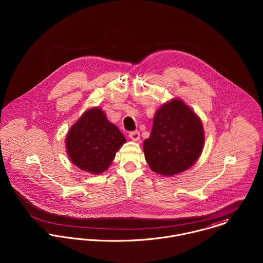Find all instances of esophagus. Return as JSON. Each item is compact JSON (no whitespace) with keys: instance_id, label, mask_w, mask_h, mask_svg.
Instances as JSON below:
<instances>
[{"instance_id":"obj_1","label":"esophagus","mask_w":263,"mask_h":263,"mask_svg":"<svg viewBox=\"0 0 263 263\" xmlns=\"http://www.w3.org/2000/svg\"><path fill=\"white\" fill-rule=\"evenodd\" d=\"M128 137H129V139H130V140H133V141L137 142V141H139V140H140L141 135H140V133H139L138 130H135V132H130V133H129V135H128Z\"/></svg>"}]
</instances>
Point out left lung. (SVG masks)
<instances>
[{"label":"left lung","instance_id":"8db88e82","mask_svg":"<svg viewBox=\"0 0 263 263\" xmlns=\"http://www.w3.org/2000/svg\"><path fill=\"white\" fill-rule=\"evenodd\" d=\"M203 144L200 118L183 101L173 99L155 114L150 137L144 142V153L152 171L173 176L196 162Z\"/></svg>","mask_w":263,"mask_h":263}]
</instances>
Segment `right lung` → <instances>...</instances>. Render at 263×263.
<instances>
[{
	"label": "right lung",
	"instance_id": "obj_1",
	"mask_svg": "<svg viewBox=\"0 0 263 263\" xmlns=\"http://www.w3.org/2000/svg\"><path fill=\"white\" fill-rule=\"evenodd\" d=\"M125 142L117 126L107 120L101 108L95 107L88 109L70 128L66 148L78 168L100 174L107 170Z\"/></svg>",
	"mask_w": 263,
	"mask_h": 263
}]
</instances>
